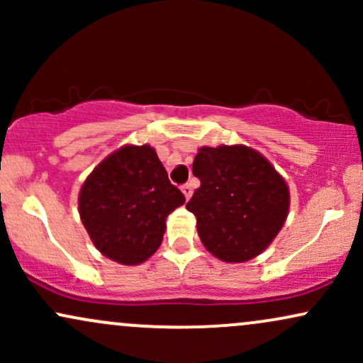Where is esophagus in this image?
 <instances>
[{"label":"esophagus","instance_id":"obj_1","mask_svg":"<svg viewBox=\"0 0 363 363\" xmlns=\"http://www.w3.org/2000/svg\"><path fill=\"white\" fill-rule=\"evenodd\" d=\"M181 191H182V194L186 196V199H189L191 196H193V186L191 184H184L181 187Z\"/></svg>","mask_w":363,"mask_h":363}]
</instances>
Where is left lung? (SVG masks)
<instances>
[{
    "instance_id": "1",
    "label": "left lung",
    "mask_w": 363,
    "mask_h": 363,
    "mask_svg": "<svg viewBox=\"0 0 363 363\" xmlns=\"http://www.w3.org/2000/svg\"><path fill=\"white\" fill-rule=\"evenodd\" d=\"M193 174L201 186L186 208L208 251L245 262L268 249L290 208V189L272 162L245 145L201 147Z\"/></svg>"
}]
</instances>
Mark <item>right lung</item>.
<instances>
[{
	"label": "right lung",
	"mask_w": 363,
	"mask_h": 363,
	"mask_svg": "<svg viewBox=\"0 0 363 363\" xmlns=\"http://www.w3.org/2000/svg\"><path fill=\"white\" fill-rule=\"evenodd\" d=\"M184 201V194L170 184L155 148L124 145L85 179L78 211L101 254L136 266L160 247L165 220Z\"/></svg>",
	"instance_id": "obj_1"
}]
</instances>
